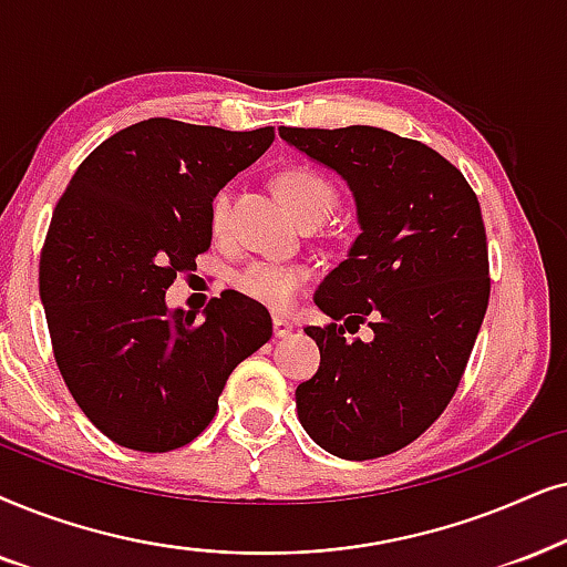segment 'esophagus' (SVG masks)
<instances>
[{"label": "esophagus", "instance_id": "obj_1", "mask_svg": "<svg viewBox=\"0 0 567 567\" xmlns=\"http://www.w3.org/2000/svg\"><path fill=\"white\" fill-rule=\"evenodd\" d=\"M271 329H275V337H288L292 332V321L288 317H275Z\"/></svg>", "mask_w": 567, "mask_h": 567}]
</instances>
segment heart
<instances>
[{"mask_svg": "<svg viewBox=\"0 0 567 567\" xmlns=\"http://www.w3.org/2000/svg\"><path fill=\"white\" fill-rule=\"evenodd\" d=\"M277 193L282 196L290 212L300 221L324 219L337 204L334 185L324 175L311 167H288L277 175ZM230 217V190H219L212 200L209 219L214 233H225ZM311 271L303 264H279V261H250L248 267L235 271L233 285L243 296L259 300V303L277 308H290L306 288Z\"/></svg>", "mask_w": 567, "mask_h": 567, "instance_id": "1", "label": "heart"}]
</instances>
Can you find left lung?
Returning <instances> with one entry per match:
<instances>
[{
  "mask_svg": "<svg viewBox=\"0 0 567 567\" xmlns=\"http://www.w3.org/2000/svg\"><path fill=\"white\" fill-rule=\"evenodd\" d=\"M279 138L353 193L361 233L313 300L346 328L369 318L375 332L363 343L341 324L306 327L321 363L298 384V419L337 457L390 455L440 419L482 329L489 259L478 198L434 148L382 127H279Z\"/></svg>",
  "mask_w": 567,
  "mask_h": 567,
  "instance_id": "8db88e82",
  "label": "left lung"
}]
</instances>
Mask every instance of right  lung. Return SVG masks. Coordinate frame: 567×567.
Returning a JSON list of instances; mask_svg holds the SVG:
<instances>
[{"instance_id": "obj_1", "label": "right lung", "mask_w": 567, "mask_h": 567, "mask_svg": "<svg viewBox=\"0 0 567 567\" xmlns=\"http://www.w3.org/2000/svg\"><path fill=\"white\" fill-rule=\"evenodd\" d=\"M275 141L152 117L89 154L56 204L39 292L56 367L99 432L141 453L212 424L227 377L271 337L269 311L225 290L204 317L167 288L212 246L217 193Z\"/></svg>"}]
</instances>
